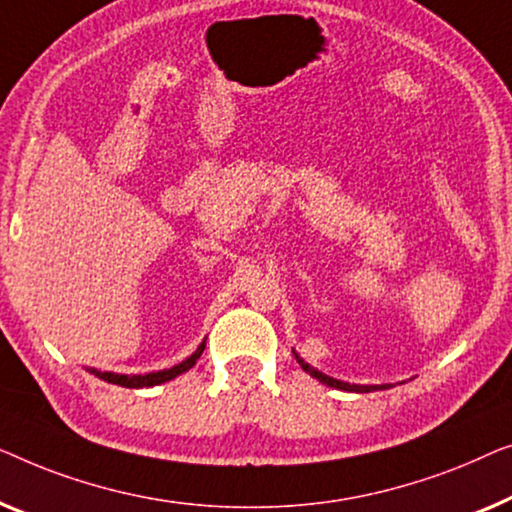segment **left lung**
<instances>
[{
  "label": "left lung",
  "mask_w": 512,
  "mask_h": 512,
  "mask_svg": "<svg viewBox=\"0 0 512 512\" xmlns=\"http://www.w3.org/2000/svg\"><path fill=\"white\" fill-rule=\"evenodd\" d=\"M294 359L301 364V369H304L306 373H311L313 378H318L320 383H325L329 387H336V390H345V392H376V390H387V385H350V383H343V380H336L331 376H325V373L313 369V366H308L304 359H301L297 352H294Z\"/></svg>",
  "instance_id": "left-lung-1"
}]
</instances>
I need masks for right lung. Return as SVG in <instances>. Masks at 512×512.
<instances>
[{
  "mask_svg": "<svg viewBox=\"0 0 512 512\" xmlns=\"http://www.w3.org/2000/svg\"><path fill=\"white\" fill-rule=\"evenodd\" d=\"M204 348H206V341H201L199 348L194 350L190 357L183 359L181 364L171 366V369H164V371L146 373V376H125V373H111V371H97V369H90V373H95V376L99 380H104V383L129 387V390H139V387H153V385L167 383V380H174L176 376H181V373H185V371H190L192 366L197 364V359L201 357V352H204Z\"/></svg>",
  "mask_w": 512,
  "mask_h": 512,
  "instance_id": "add662e5",
  "label": "right lung"
}]
</instances>
